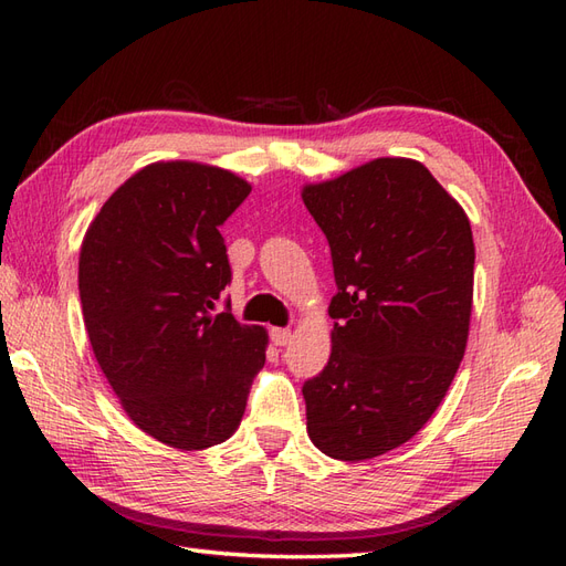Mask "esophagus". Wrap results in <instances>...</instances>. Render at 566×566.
I'll return each instance as SVG.
<instances>
[{
	"instance_id": "34e87169",
	"label": "esophagus",
	"mask_w": 566,
	"mask_h": 566,
	"mask_svg": "<svg viewBox=\"0 0 566 566\" xmlns=\"http://www.w3.org/2000/svg\"><path fill=\"white\" fill-rule=\"evenodd\" d=\"M270 338H272V343H274L276 347H284V345L292 343L294 335H292V331H286V328H272Z\"/></svg>"
}]
</instances>
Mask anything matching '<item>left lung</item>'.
<instances>
[{
    "mask_svg": "<svg viewBox=\"0 0 566 566\" xmlns=\"http://www.w3.org/2000/svg\"><path fill=\"white\" fill-rule=\"evenodd\" d=\"M302 199L338 284L328 365L302 389L306 430L323 454L363 462L411 440L450 389L472 318V226L411 158L369 160Z\"/></svg>",
    "mask_w": 566,
    "mask_h": 566,
    "instance_id": "8db88e82",
    "label": "left lung"
}]
</instances>
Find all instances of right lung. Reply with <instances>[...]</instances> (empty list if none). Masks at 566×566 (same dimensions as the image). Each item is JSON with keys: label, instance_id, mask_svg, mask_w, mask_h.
<instances>
[{"label": "right lung", "instance_id": "right-lung-1", "mask_svg": "<svg viewBox=\"0 0 566 566\" xmlns=\"http://www.w3.org/2000/svg\"><path fill=\"white\" fill-rule=\"evenodd\" d=\"M250 189L213 165L153 163L104 201L82 240L94 357L126 416L177 450L231 438L264 365L268 331L213 314L231 282L219 226Z\"/></svg>", "mask_w": 566, "mask_h": 566}]
</instances>
